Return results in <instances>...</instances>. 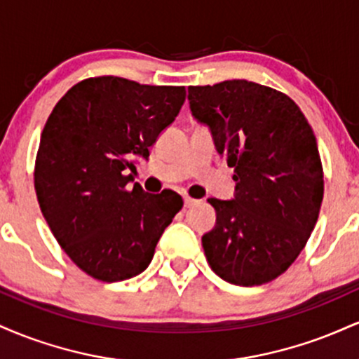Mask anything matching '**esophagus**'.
Segmentation results:
<instances>
[{"label":"esophagus","instance_id":"34e87169","mask_svg":"<svg viewBox=\"0 0 359 359\" xmlns=\"http://www.w3.org/2000/svg\"><path fill=\"white\" fill-rule=\"evenodd\" d=\"M197 203H199V201L192 199V197H189V196L184 197V205H185V208H192V205H196Z\"/></svg>","mask_w":359,"mask_h":359}]
</instances>
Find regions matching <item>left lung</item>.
I'll return each instance as SVG.
<instances>
[{
  "label": "left lung",
  "mask_w": 359,
  "mask_h": 359,
  "mask_svg": "<svg viewBox=\"0 0 359 359\" xmlns=\"http://www.w3.org/2000/svg\"><path fill=\"white\" fill-rule=\"evenodd\" d=\"M191 111L234 167L231 201L211 197L216 226L203 248L216 275L255 287L282 275L314 229L324 196L317 142L287 94L245 79L189 88Z\"/></svg>",
  "instance_id": "obj_1"
}]
</instances>
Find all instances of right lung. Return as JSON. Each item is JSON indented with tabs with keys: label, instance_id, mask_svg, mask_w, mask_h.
I'll return each mask as SVG.
<instances>
[{
	"label": "right lung",
	"instance_id": "obj_1",
	"mask_svg": "<svg viewBox=\"0 0 359 359\" xmlns=\"http://www.w3.org/2000/svg\"><path fill=\"white\" fill-rule=\"evenodd\" d=\"M184 86L116 76L72 86L52 109L35 160V191L62 250L89 277L121 282L150 265L184 201L174 191L130 187L135 158L177 118Z\"/></svg>",
	"mask_w": 359,
	"mask_h": 359
}]
</instances>
